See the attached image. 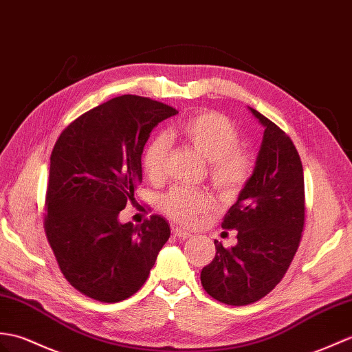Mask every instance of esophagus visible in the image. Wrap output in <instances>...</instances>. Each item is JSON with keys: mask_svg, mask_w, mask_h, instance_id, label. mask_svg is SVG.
Wrapping results in <instances>:
<instances>
[{"mask_svg": "<svg viewBox=\"0 0 352 352\" xmlns=\"http://www.w3.org/2000/svg\"><path fill=\"white\" fill-rule=\"evenodd\" d=\"M173 235L177 236V239L186 240V239H189V236H190V232L182 230V228H173Z\"/></svg>", "mask_w": 352, "mask_h": 352, "instance_id": "obj_1", "label": "esophagus"}]
</instances>
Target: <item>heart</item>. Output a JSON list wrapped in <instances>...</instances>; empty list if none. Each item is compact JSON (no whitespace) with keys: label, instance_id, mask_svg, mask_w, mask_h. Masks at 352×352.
Here are the masks:
<instances>
[{"label":"heart","instance_id":"obj_1","mask_svg":"<svg viewBox=\"0 0 352 352\" xmlns=\"http://www.w3.org/2000/svg\"><path fill=\"white\" fill-rule=\"evenodd\" d=\"M201 156L210 162V179L225 196L239 193L252 174V163L240 150V133L226 117L216 112H199L184 120L174 130ZM169 151V139L165 135L154 136L145 146L142 168L153 182L165 173V160ZM211 198L204 192L175 187L163 196L162 210L175 222L190 225L196 217L208 211Z\"/></svg>","mask_w":352,"mask_h":352}]
</instances>
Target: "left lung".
<instances>
[{
	"mask_svg": "<svg viewBox=\"0 0 352 352\" xmlns=\"http://www.w3.org/2000/svg\"><path fill=\"white\" fill-rule=\"evenodd\" d=\"M263 124L255 169L228 211L222 226L235 230L236 244L202 268L201 283L220 303L246 306L273 291L289 268L305 226V177L289 136L253 108Z\"/></svg>",
	"mask_w": 352,
	"mask_h": 352,
	"instance_id": "left-lung-1",
	"label": "left lung"
}]
</instances>
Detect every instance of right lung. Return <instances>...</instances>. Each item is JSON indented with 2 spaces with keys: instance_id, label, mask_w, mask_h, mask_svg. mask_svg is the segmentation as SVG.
Instances as JSON below:
<instances>
[{
  "instance_id": "1",
  "label": "right lung",
  "mask_w": 352,
  "mask_h": 352,
  "mask_svg": "<svg viewBox=\"0 0 352 352\" xmlns=\"http://www.w3.org/2000/svg\"><path fill=\"white\" fill-rule=\"evenodd\" d=\"M175 113L146 97L120 96L73 121L54 146L45 231L61 273L89 298L117 303L133 296L169 239L165 217L135 226L118 216L142 183L151 130Z\"/></svg>"
}]
</instances>
